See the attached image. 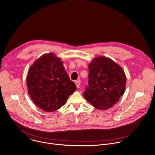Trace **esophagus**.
I'll return each mask as SVG.
<instances>
[{"instance_id": "esophagus-1", "label": "esophagus", "mask_w": 155, "mask_h": 155, "mask_svg": "<svg viewBox=\"0 0 155 155\" xmlns=\"http://www.w3.org/2000/svg\"><path fill=\"white\" fill-rule=\"evenodd\" d=\"M75 84H76V86H77V88H79V87H80V80H77V81H75Z\"/></svg>"}]
</instances>
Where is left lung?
Instances as JSON below:
<instances>
[{
  "instance_id": "8db88e82",
  "label": "left lung",
  "mask_w": 155,
  "mask_h": 155,
  "mask_svg": "<svg viewBox=\"0 0 155 155\" xmlns=\"http://www.w3.org/2000/svg\"><path fill=\"white\" fill-rule=\"evenodd\" d=\"M89 86L83 97L100 110L111 108L124 94L127 78L120 66L105 57L94 58L88 66Z\"/></svg>"
}]
</instances>
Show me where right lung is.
I'll return each instance as SVG.
<instances>
[{"label": "right lung", "instance_id": "right-lung-1", "mask_svg": "<svg viewBox=\"0 0 155 155\" xmlns=\"http://www.w3.org/2000/svg\"><path fill=\"white\" fill-rule=\"evenodd\" d=\"M63 64L54 54H45L28 70V93L35 104L44 111L58 110L77 90Z\"/></svg>", "mask_w": 155, "mask_h": 155}]
</instances>
